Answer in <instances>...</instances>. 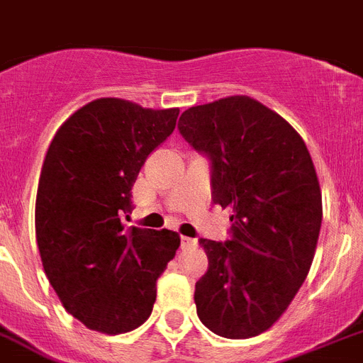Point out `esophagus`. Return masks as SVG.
<instances>
[{
  "label": "esophagus",
  "mask_w": 363,
  "mask_h": 363,
  "mask_svg": "<svg viewBox=\"0 0 363 363\" xmlns=\"http://www.w3.org/2000/svg\"><path fill=\"white\" fill-rule=\"evenodd\" d=\"M196 245H197V240L186 238V236H182V238H181V247H182V249L196 247Z\"/></svg>",
  "instance_id": "obj_1"
}]
</instances>
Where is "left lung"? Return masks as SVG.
<instances>
[{
    "label": "left lung",
    "mask_w": 363,
    "mask_h": 363,
    "mask_svg": "<svg viewBox=\"0 0 363 363\" xmlns=\"http://www.w3.org/2000/svg\"><path fill=\"white\" fill-rule=\"evenodd\" d=\"M179 130L212 160V201L233 210L228 242H199L208 269L196 282L197 315L218 336H258L312 266L323 218L312 157L282 116L249 96L191 106Z\"/></svg>",
    "instance_id": "obj_1"
}]
</instances>
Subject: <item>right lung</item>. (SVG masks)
Here are the masks:
<instances>
[{
	"label": "right lung",
	"instance_id": "obj_1",
	"mask_svg": "<svg viewBox=\"0 0 363 363\" xmlns=\"http://www.w3.org/2000/svg\"><path fill=\"white\" fill-rule=\"evenodd\" d=\"M179 108L101 97L55 133L36 191L35 228L60 303L90 330L123 334L153 312L157 280L175 257L173 230L121 223L147 157L173 133Z\"/></svg>",
	"mask_w": 363,
	"mask_h": 363
}]
</instances>
